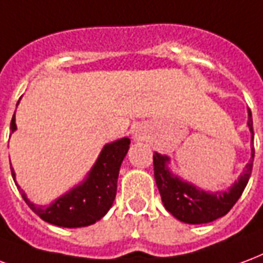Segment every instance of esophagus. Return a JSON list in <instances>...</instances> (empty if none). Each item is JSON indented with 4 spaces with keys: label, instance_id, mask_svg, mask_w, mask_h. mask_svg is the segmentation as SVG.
<instances>
[{
    "label": "esophagus",
    "instance_id": "1",
    "mask_svg": "<svg viewBox=\"0 0 263 263\" xmlns=\"http://www.w3.org/2000/svg\"><path fill=\"white\" fill-rule=\"evenodd\" d=\"M134 139L140 140V139H143V137H141V134L140 133H134Z\"/></svg>",
    "mask_w": 263,
    "mask_h": 263
}]
</instances>
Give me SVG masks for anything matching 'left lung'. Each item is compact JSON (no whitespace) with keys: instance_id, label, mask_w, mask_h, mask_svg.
Returning <instances> with one entry per match:
<instances>
[{"instance_id":"obj_1","label":"left lung","mask_w":263,"mask_h":263,"mask_svg":"<svg viewBox=\"0 0 263 263\" xmlns=\"http://www.w3.org/2000/svg\"><path fill=\"white\" fill-rule=\"evenodd\" d=\"M248 127L254 140L252 115L250 109H248ZM254 155L255 151L252 147L251 161L247 164L245 171L241 174L238 181L235 182L233 186H230L229 191L209 193L200 191L192 183L182 181L178 176L174 175L166 166V164L170 162V158L166 155L155 153L153 155L154 178L164 206L174 217L187 224L210 223L223 217L237 203L250 181Z\"/></svg>"}]
</instances>
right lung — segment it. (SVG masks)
I'll list each match as a JSON object with an SVG mask.
<instances>
[{
  "mask_svg": "<svg viewBox=\"0 0 263 263\" xmlns=\"http://www.w3.org/2000/svg\"><path fill=\"white\" fill-rule=\"evenodd\" d=\"M15 130L16 124L13 115L11 120V132ZM130 139L123 137L105 145L97 162L93 164L91 171L88 172L85 181H82L78 186L72 187L66 195L55 199L49 206H37L30 202L15 181V172L12 168L11 172L15 185L18 186L26 204L42 220L67 229L87 227L101 220L112 208L118 189L119 170L122 161L127 154Z\"/></svg>",
  "mask_w": 263,
  "mask_h": 263,
  "instance_id": "obj_1",
  "label": "right lung"
}]
</instances>
